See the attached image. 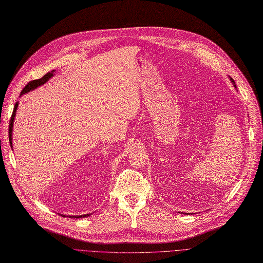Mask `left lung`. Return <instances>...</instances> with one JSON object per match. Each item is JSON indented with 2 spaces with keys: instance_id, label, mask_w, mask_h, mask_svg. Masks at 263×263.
Listing matches in <instances>:
<instances>
[{
  "instance_id": "1",
  "label": "left lung",
  "mask_w": 263,
  "mask_h": 263,
  "mask_svg": "<svg viewBox=\"0 0 263 263\" xmlns=\"http://www.w3.org/2000/svg\"><path fill=\"white\" fill-rule=\"evenodd\" d=\"M230 80H232V82H233V83H234V85H235V81L233 80V79H230ZM235 86H236V85H235Z\"/></svg>"
}]
</instances>
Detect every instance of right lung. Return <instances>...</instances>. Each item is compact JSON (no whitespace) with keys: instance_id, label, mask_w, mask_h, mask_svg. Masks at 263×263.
<instances>
[{"instance_id":"add662e5","label":"right lung","mask_w":263,"mask_h":263,"mask_svg":"<svg viewBox=\"0 0 263 263\" xmlns=\"http://www.w3.org/2000/svg\"><path fill=\"white\" fill-rule=\"evenodd\" d=\"M53 72H54V70H52L51 72H48V73H46L43 78H41V79H38V80H33V81H30V82H28L27 84H26V86L24 87V89L22 90V92H21V94H25V93H27V92H29V91H31V90H34V89H36V87H38L39 85H42V84H44V83H46L47 81L49 80V79L53 76ZM17 106H18V102H16V104L14 105V109H13V114H12V116H11V119H10V126H9V138H10V145H11V147H12V132H13V123H14V118H15V115H16V110H17ZM86 216H89V214H86V215H80V216H69V217H71V218H81V217H86Z\"/></svg>"}]
</instances>
